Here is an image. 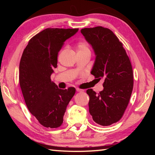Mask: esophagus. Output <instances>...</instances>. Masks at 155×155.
I'll list each match as a JSON object with an SVG mask.
<instances>
[{"instance_id":"1","label":"esophagus","mask_w":155,"mask_h":155,"mask_svg":"<svg viewBox=\"0 0 155 155\" xmlns=\"http://www.w3.org/2000/svg\"><path fill=\"white\" fill-rule=\"evenodd\" d=\"M76 90H77V91H78V92H83V91H84L83 90H81V89H79V88H77Z\"/></svg>"}]
</instances>
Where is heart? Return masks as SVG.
<instances>
[{"mask_svg": "<svg viewBox=\"0 0 155 155\" xmlns=\"http://www.w3.org/2000/svg\"><path fill=\"white\" fill-rule=\"evenodd\" d=\"M77 50H78V51H90V50H89L87 44L85 42H83V41H81V42H79L78 44Z\"/></svg>", "mask_w": 155, "mask_h": 155, "instance_id": "b5f03b06", "label": "heart"}]
</instances>
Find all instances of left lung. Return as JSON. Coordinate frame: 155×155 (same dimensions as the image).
Masks as SVG:
<instances>
[{"label": "left lung", "instance_id": "left-lung-1", "mask_svg": "<svg viewBox=\"0 0 155 155\" xmlns=\"http://www.w3.org/2000/svg\"><path fill=\"white\" fill-rule=\"evenodd\" d=\"M96 55L91 74L104 79L103 90L97 94L88 89L89 111L93 120L109 126L121 119L133 88L132 65L122 44L107 28L96 27L81 30Z\"/></svg>", "mask_w": 155, "mask_h": 155}]
</instances>
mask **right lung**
<instances>
[{
	"instance_id": "right-lung-1",
	"label": "right lung",
	"mask_w": 155,
	"mask_h": 155,
	"mask_svg": "<svg viewBox=\"0 0 155 155\" xmlns=\"http://www.w3.org/2000/svg\"><path fill=\"white\" fill-rule=\"evenodd\" d=\"M78 28H48L28 41L21 57L19 80L25 103L31 114L46 128L62 124L68 104L76 90L59 89L51 76L57 68V54L64 41Z\"/></svg>"
}]
</instances>
